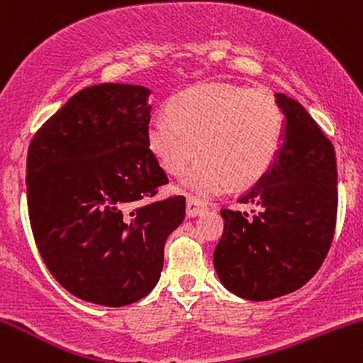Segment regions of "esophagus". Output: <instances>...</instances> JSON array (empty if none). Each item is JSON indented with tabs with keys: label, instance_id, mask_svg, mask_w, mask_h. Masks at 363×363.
Wrapping results in <instances>:
<instances>
[{
	"label": "esophagus",
	"instance_id": "1",
	"mask_svg": "<svg viewBox=\"0 0 363 363\" xmlns=\"http://www.w3.org/2000/svg\"><path fill=\"white\" fill-rule=\"evenodd\" d=\"M206 211V205H203L199 199L196 198H187L186 201V215L189 216V218H194V216L205 213Z\"/></svg>",
	"mask_w": 363,
	"mask_h": 363
}]
</instances>
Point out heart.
I'll return each mask as SVG.
<instances>
[{
    "label": "heart",
    "mask_w": 363,
    "mask_h": 363,
    "mask_svg": "<svg viewBox=\"0 0 363 363\" xmlns=\"http://www.w3.org/2000/svg\"><path fill=\"white\" fill-rule=\"evenodd\" d=\"M172 114L150 119L148 143L167 172L182 176L196 198H211L261 177L277 158L283 116L269 91L228 85H199L172 101Z\"/></svg>",
    "instance_id": "obj_1"
}]
</instances>
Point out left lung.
<instances>
[{
  "label": "left lung",
  "mask_w": 363,
  "mask_h": 363,
  "mask_svg": "<svg viewBox=\"0 0 363 363\" xmlns=\"http://www.w3.org/2000/svg\"><path fill=\"white\" fill-rule=\"evenodd\" d=\"M285 114L283 143L269 169L239 198L257 211L223 208L213 252L220 281L237 297L272 301L306 285L331 247L338 211L333 143L309 112L277 94Z\"/></svg>",
  "instance_id": "obj_1"
}]
</instances>
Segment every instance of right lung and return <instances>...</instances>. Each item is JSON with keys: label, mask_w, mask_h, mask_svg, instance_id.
I'll use <instances>...</instances> for the list:
<instances>
[{"label": "right lung", "mask_w": 363, "mask_h": 363, "mask_svg": "<svg viewBox=\"0 0 363 363\" xmlns=\"http://www.w3.org/2000/svg\"><path fill=\"white\" fill-rule=\"evenodd\" d=\"M150 90L101 83L73 95L35 133L27 205L37 249L69 294L106 307L148 295L184 196L152 201L167 184L150 150Z\"/></svg>", "instance_id": "add662e5"}]
</instances>
